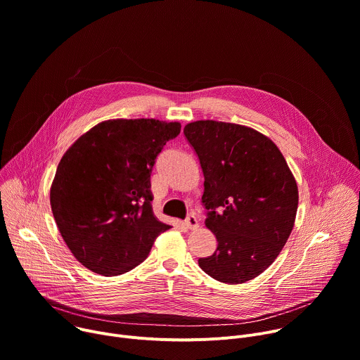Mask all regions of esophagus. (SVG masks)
I'll list each match as a JSON object with an SVG mask.
<instances>
[{
	"instance_id": "obj_1",
	"label": "esophagus",
	"mask_w": 360,
	"mask_h": 360,
	"mask_svg": "<svg viewBox=\"0 0 360 360\" xmlns=\"http://www.w3.org/2000/svg\"><path fill=\"white\" fill-rule=\"evenodd\" d=\"M185 226H186L188 229H196V228H198V219H196V217L192 215V214H189V215L186 217V219H185Z\"/></svg>"
}]
</instances>
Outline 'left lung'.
<instances>
[{
	"mask_svg": "<svg viewBox=\"0 0 360 360\" xmlns=\"http://www.w3.org/2000/svg\"><path fill=\"white\" fill-rule=\"evenodd\" d=\"M203 172L202 203L217 249L199 258L211 278L238 285L269 268L297 211L296 181L278 146L252 128L196 121L184 128Z\"/></svg>",
	"mask_w": 360,
	"mask_h": 360,
	"instance_id": "1",
	"label": "left lung"
}]
</instances>
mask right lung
Listing matches in <instances>:
<instances>
[{
	"instance_id": "obj_1",
	"label": "right lung",
	"mask_w": 360,
	"mask_h": 360,
	"mask_svg": "<svg viewBox=\"0 0 360 360\" xmlns=\"http://www.w3.org/2000/svg\"><path fill=\"white\" fill-rule=\"evenodd\" d=\"M181 124L111 120L64 153L51 186V210L72 255L89 271L122 275L139 265L171 226L152 212L150 172Z\"/></svg>"
}]
</instances>
